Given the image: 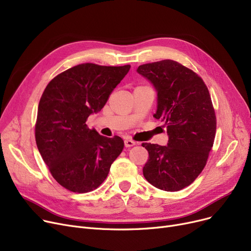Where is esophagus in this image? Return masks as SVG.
I'll return each instance as SVG.
<instances>
[{"mask_svg": "<svg viewBox=\"0 0 251 251\" xmlns=\"http://www.w3.org/2000/svg\"><path fill=\"white\" fill-rule=\"evenodd\" d=\"M124 143H125V147L126 148H131V147H133V146H135V144H136L135 141L131 140V139H125Z\"/></svg>", "mask_w": 251, "mask_h": 251, "instance_id": "1", "label": "esophagus"}]
</instances>
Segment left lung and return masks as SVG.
<instances>
[{
	"mask_svg": "<svg viewBox=\"0 0 251 251\" xmlns=\"http://www.w3.org/2000/svg\"><path fill=\"white\" fill-rule=\"evenodd\" d=\"M137 73L156 91L153 117L167 127V146L142 143L149 151L143 176L165 191H178L203 170L213 148L217 120L202 79L173 60L140 65Z\"/></svg>",
	"mask_w": 251,
	"mask_h": 251,
	"instance_id": "left-lung-1",
	"label": "left lung"
}]
</instances>
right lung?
Instances as JSON below:
<instances>
[{"mask_svg":"<svg viewBox=\"0 0 251 251\" xmlns=\"http://www.w3.org/2000/svg\"><path fill=\"white\" fill-rule=\"evenodd\" d=\"M129 70L130 65L85 63L47 85L37 109L36 146L51 176L66 189L84 193L98 188L122 152L121 137H104L85 122L100 112Z\"/></svg>","mask_w":251,"mask_h":251,"instance_id":"1","label":"right lung"}]
</instances>
